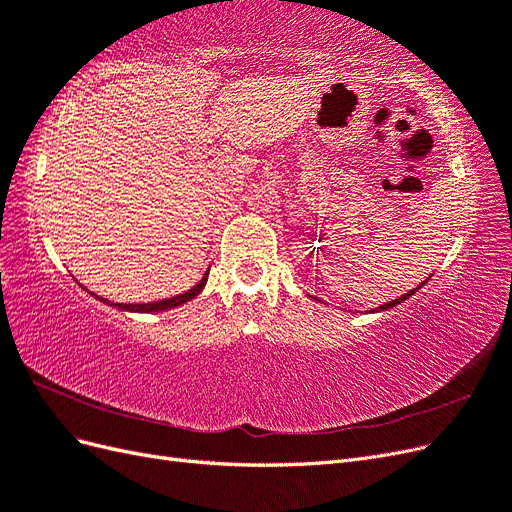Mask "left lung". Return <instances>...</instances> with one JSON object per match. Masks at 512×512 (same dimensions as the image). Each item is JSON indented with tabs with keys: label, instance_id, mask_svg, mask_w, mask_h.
Segmentation results:
<instances>
[{
	"label": "left lung",
	"instance_id": "1",
	"mask_svg": "<svg viewBox=\"0 0 512 512\" xmlns=\"http://www.w3.org/2000/svg\"><path fill=\"white\" fill-rule=\"evenodd\" d=\"M423 284H425V282H423ZM423 284H421V286H423ZM421 286H418V288H421ZM418 288H414V290H410V292H406V294H401L399 299H395V301H391V303H384V305H380V307H376V309H371V312H384V309H391V307L399 305L401 301H406L408 297H412V294H414Z\"/></svg>",
	"mask_w": 512,
	"mask_h": 512
}]
</instances>
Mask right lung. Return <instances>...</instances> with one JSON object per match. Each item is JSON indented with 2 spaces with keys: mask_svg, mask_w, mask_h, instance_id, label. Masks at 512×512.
Here are the masks:
<instances>
[{
  "mask_svg": "<svg viewBox=\"0 0 512 512\" xmlns=\"http://www.w3.org/2000/svg\"><path fill=\"white\" fill-rule=\"evenodd\" d=\"M207 277H209V271L203 275V280H200L194 288H190L188 292H181V294H177V297L162 299V301H151V303H113V301H108V299L98 297V294H94V292H91V294H94V297H96L98 301H102V303H106V305H111V307L121 309V312H143V314H153V312H166V309L179 307V305H183V303L192 301L194 297H198L200 290H203V288H205V284H207Z\"/></svg>",
  "mask_w": 512,
  "mask_h": 512,
  "instance_id": "add662e5",
  "label": "right lung"
}]
</instances>
